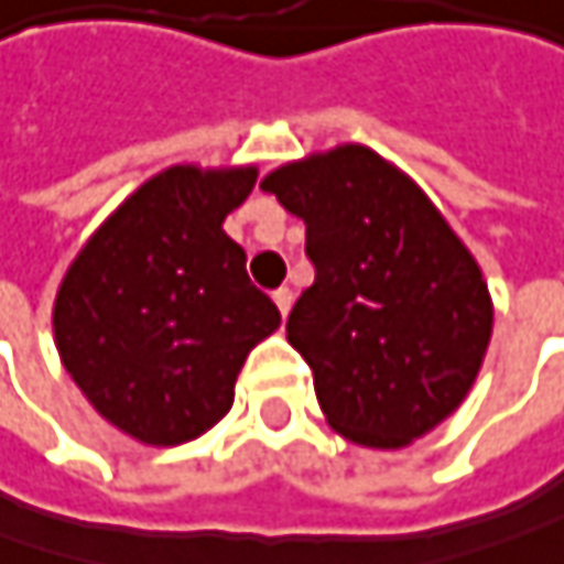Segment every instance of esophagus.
I'll list each match as a JSON object with an SVG mask.
<instances>
[{
    "mask_svg": "<svg viewBox=\"0 0 564 564\" xmlns=\"http://www.w3.org/2000/svg\"><path fill=\"white\" fill-rule=\"evenodd\" d=\"M272 302H275V307H279V314L285 317V314L292 311L295 295H292V289H275V292H272Z\"/></svg>",
    "mask_w": 564,
    "mask_h": 564,
    "instance_id": "1",
    "label": "esophagus"
}]
</instances>
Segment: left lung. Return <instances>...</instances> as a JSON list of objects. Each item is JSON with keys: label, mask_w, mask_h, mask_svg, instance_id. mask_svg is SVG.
<instances>
[{"label": "left lung", "mask_w": 564, "mask_h": 564, "mask_svg": "<svg viewBox=\"0 0 564 564\" xmlns=\"http://www.w3.org/2000/svg\"><path fill=\"white\" fill-rule=\"evenodd\" d=\"M260 188L304 221L314 285L285 334L327 423L359 446L401 449L446 421L481 369L495 307L421 185L343 143L272 170Z\"/></svg>", "instance_id": "left-lung-1"}]
</instances>
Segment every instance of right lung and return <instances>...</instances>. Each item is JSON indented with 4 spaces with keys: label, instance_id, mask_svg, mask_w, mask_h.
Here are the masks:
<instances>
[{
    "label": "right lung",
    "instance_id": "obj_1",
    "mask_svg": "<svg viewBox=\"0 0 564 564\" xmlns=\"http://www.w3.org/2000/svg\"><path fill=\"white\" fill-rule=\"evenodd\" d=\"M253 185L257 166H170L63 275V366L105 421L147 446H180L221 421L243 359L282 324L221 227Z\"/></svg>",
    "mask_w": 564,
    "mask_h": 564
}]
</instances>
